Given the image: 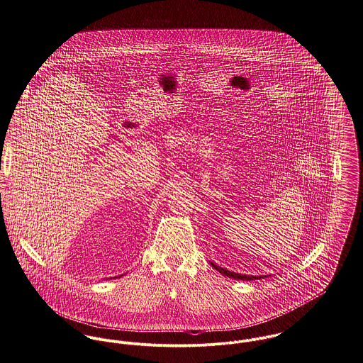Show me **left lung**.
Masks as SVG:
<instances>
[{
  "label": "left lung",
  "instance_id": "left-lung-1",
  "mask_svg": "<svg viewBox=\"0 0 363 363\" xmlns=\"http://www.w3.org/2000/svg\"><path fill=\"white\" fill-rule=\"evenodd\" d=\"M213 268H216L220 274H223V277H228V278H233V279L238 280H255L261 279V278H267V277H252V275H240V274H236V272H230L228 269H223L221 267L216 265L214 262H210Z\"/></svg>",
  "mask_w": 363,
  "mask_h": 363
}]
</instances>
